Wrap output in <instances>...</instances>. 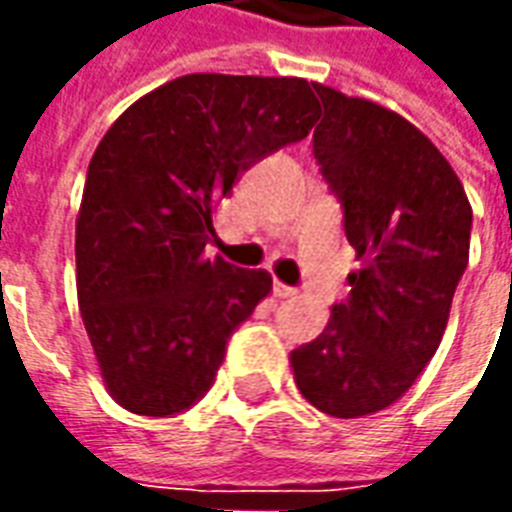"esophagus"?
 <instances>
[{"label": "esophagus", "mask_w": 512, "mask_h": 512, "mask_svg": "<svg viewBox=\"0 0 512 512\" xmlns=\"http://www.w3.org/2000/svg\"><path fill=\"white\" fill-rule=\"evenodd\" d=\"M274 296L277 299H290V296H296V290L285 285V282H274Z\"/></svg>", "instance_id": "esophagus-1"}]
</instances>
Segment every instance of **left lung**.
Returning a JSON list of instances; mask_svg holds the SVG:
<instances>
[{"label": "left lung", "mask_w": 512, "mask_h": 512, "mask_svg": "<svg viewBox=\"0 0 512 512\" xmlns=\"http://www.w3.org/2000/svg\"><path fill=\"white\" fill-rule=\"evenodd\" d=\"M315 93L326 112L312 147L362 268L290 367L318 411L354 419L392 406L436 354L469 263L472 205L450 161L406 117L326 84Z\"/></svg>", "instance_id": "left-lung-1"}]
</instances>
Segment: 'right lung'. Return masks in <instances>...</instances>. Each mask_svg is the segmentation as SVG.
I'll return each instance as SVG.
<instances>
[{
	"label": "right lung",
	"instance_id": "right-lung-1",
	"mask_svg": "<svg viewBox=\"0 0 512 512\" xmlns=\"http://www.w3.org/2000/svg\"><path fill=\"white\" fill-rule=\"evenodd\" d=\"M315 120L307 79L189 73L106 131L76 216V293L115 403L167 417L211 389L230 334L271 293L263 268L205 257L213 213Z\"/></svg>",
	"mask_w": 512,
	"mask_h": 512
}]
</instances>
